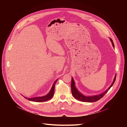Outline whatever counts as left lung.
Here are the masks:
<instances>
[{"label":"left lung","instance_id":"1","mask_svg":"<svg viewBox=\"0 0 127 127\" xmlns=\"http://www.w3.org/2000/svg\"><path fill=\"white\" fill-rule=\"evenodd\" d=\"M113 46V47L115 48V46H114V44L113 42V41L112 39H110ZM116 79V75L115 76V78H114V81L113 82V83L111 84V85L110 86V87L108 88L106 91H105L104 93L99 95H95V96H84L82 94H81V93H80L78 90H77L76 87L75 86V83H74V80L73 79V78H72L71 79V92H72V94L73 95V96L74 97V98H75L76 99L81 101H83V102H95L98 100H99L100 99H101L105 94L108 91L111 87L113 85L115 80Z\"/></svg>","mask_w":127,"mask_h":127}]
</instances>
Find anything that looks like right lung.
<instances>
[{
  "instance_id": "obj_1",
  "label": "right lung",
  "mask_w": 127,
  "mask_h": 127,
  "mask_svg": "<svg viewBox=\"0 0 127 127\" xmlns=\"http://www.w3.org/2000/svg\"><path fill=\"white\" fill-rule=\"evenodd\" d=\"M58 79L55 81V82L54 83L52 87L50 90V92L49 93L46 95V96H42V97H33V98H27L25 97L27 99H28L29 100L32 101H36V102H43V101H45L48 100L50 99L54 95V90H55V86L56 82L57 81Z\"/></svg>"
}]
</instances>
